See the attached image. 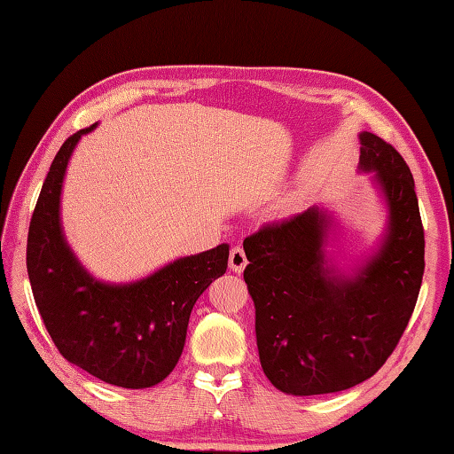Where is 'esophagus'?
I'll return each mask as SVG.
<instances>
[{
    "instance_id": "esophagus-1",
    "label": "esophagus",
    "mask_w": 454,
    "mask_h": 454,
    "mask_svg": "<svg viewBox=\"0 0 454 454\" xmlns=\"http://www.w3.org/2000/svg\"><path fill=\"white\" fill-rule=\"evenodd\" d=\"M246 265H247V257H246L244 247L234 246L232 252H230V269H232L234 273H242Z\"/></svg>"
}]
</instances>
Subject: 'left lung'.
<instances>
[{
    "label": "left lung",
    "mask_w": 454,
    "mask_h": 454,
    "mask_svg": "<svg viewBox=\"0 0 454 454\" xmlns=\"http://www.w3.org/2000/svg\"><path fill=\"white\" fill-rule=\"evenodd\" d=\"M359 138L361 169L376 171L388 205L387 238L359 273L327 267L332 220L324 208L263 224L244 239L259 361L273 387L294 396L371 379L396 349L418 302L426 238L411 171L376 134Z\"/></svg>",
    "instance_id": "1"
}]
</instances>
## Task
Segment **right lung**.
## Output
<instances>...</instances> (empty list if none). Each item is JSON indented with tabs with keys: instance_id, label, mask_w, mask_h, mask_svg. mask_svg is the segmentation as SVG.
Listing matches in <instances>:
<instances>
[{
	"instance_id": "right-lung-1",
	"label": "right lung",
	"mask_w": 454,
	"mask_h": 454,
	"mask_svg": "<svg viewBox=\"0 0 454 454\" xmlns=\"http://www.w3.org/2000/svg\"><path fill=\"white\" fill-rule=\"evenodd\" d=\"M82 129L58 150L28 226L27 273L58 351L113 387L150 388L176 369L197 298L226 273L228 244L181 257L129 285H107L85 271L60 226L64 173Z\"/></svg>"
}]
</instances>
